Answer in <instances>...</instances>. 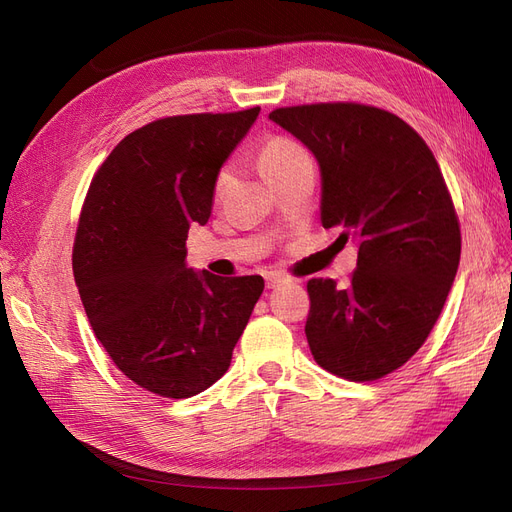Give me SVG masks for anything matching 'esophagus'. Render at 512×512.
I'll return each mask as SVG.
<instances>
[{
  "instance_id": "1",
  "label": "esophagus",
  "mask_w": 512,
  "mask_h": 512,
  "mask_svg": "<svg viewBox=\"0 0 512 512\" xmlns=\"http://www.w3.org/2000/svg\"><path fill=\"white\" fill-rule=\"evenodd\" d=\"M265 282H267V288H275L286 282V277L282 273H267L265 275Z\"/></svg>"
}]
</instances>
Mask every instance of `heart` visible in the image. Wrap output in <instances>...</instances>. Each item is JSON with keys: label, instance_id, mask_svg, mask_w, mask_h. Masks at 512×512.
I'll list each match as a JSON object with an SVG mask.
<instances>
[{"label": "heart", "instance_id": "1", "mask_svg": "<svg viewBox=\"0 0 512 512\" xmlns=\"http://www.w3.org/2000/svg\"><path fill=\"white\" fill-rule=\"evenodd\" d=\"M305 158H307V153L297 141L277 136V138H271V141H267L265 147H262L258 162H260L262 175L269 177V175L280 173V170L292 166L294 162L305 160ZM226 183H228V170L224 168L218 175V181H215V190H218V194L226 188Z\"/></svg>", "mask_w": 512, "mask_h": 512}]
</instances>
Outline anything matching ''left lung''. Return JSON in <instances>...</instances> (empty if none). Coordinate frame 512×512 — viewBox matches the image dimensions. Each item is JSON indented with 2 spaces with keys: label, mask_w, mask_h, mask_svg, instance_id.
I'll return each mask as SVG.
<instances>
[{
  "label": "left lung",
  "mask_w": 512,
  "mask_h": 512,
  "mask_svg": "<svg viewBox=\"0 0 512 512\" xmlns=\"http://www.w3.org/2000/svg\"><path fill=\"white\" fill-rule=\"evenodd\" d=\"M269 119L318 160L322 226L359 247L346 286L307 282L309 350L339 378L378 380L425 344L457 275L461 232L440 166L404 119L376 106H286Z\"/></svg>",
  "instance_id": "8db88e82"
}]
</instances>
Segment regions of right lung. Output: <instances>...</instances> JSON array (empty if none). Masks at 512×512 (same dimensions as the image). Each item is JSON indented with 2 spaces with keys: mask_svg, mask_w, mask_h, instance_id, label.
<instances>
[{
  "mask_svg": "<svg viewBox=\"0 0 512 512\" xmlns=\"http://www.w3.org/2000/svg\"><path fill=\"white\" fill-rule=\"evenodd\" d=\"M260 106L158 119L111 151L89 185L72 269L85 314L113 363L143 389L183 399L230 367L260 299V275L218 277L185 262L192 224Z\"/></svg>",
  "mask_w": 512,
  "mask_h": 512,
  "instance_id": "obj_1",
  "label": "right lung"
}]
</instances>
